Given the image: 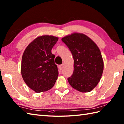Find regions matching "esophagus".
Segmentation results:
<instances>
[{"instance_id":"34e87169","label":"esophagus","mask_w":124,"mask_h":124,"mask_svg":"<svg viewBox=\"0 0 124 124\" xmlns=\"http://www.w3.org/2000/svg\"><path fill=\"white\" fill-rule=\"evenodd\" d=\"M64 67V64H61V65H59V69H60V70H62L63 69Z\"/></svg>"}]
</instances>
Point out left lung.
<instances>
[{
	"label": "left lung",
	"instance_id": "1",
	"mask_svg": "<svg viewBox=\"0 0 124 124\" xmlns=\"http://www.w3.org/2000/svg\"><path fill=\"white\" fill-rule=\"evenodd\" d=\"M74 60V70L68 82L73 88L89 92L95 87L103 71V61L96 44L83 33H73L62 38Z\"/></svg>",
	"mask_w": 124,
	"mask_h": 124
}]
</instances>
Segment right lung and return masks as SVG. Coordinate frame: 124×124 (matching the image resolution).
Returning <instances> with one entry per match:
<instances>
[{
    "mask_svg": "<svg viewBox=\"0 0 124 124\" xmlns=\"http://www.w3.org/2000/svg\"><path fill=\"white\" fill-rule=\"evenodd\" d=\"M58 37L44 35L29 44L23 53L21 74L27 86L37 93L51 89L59 75L51 50Z\"/></svg>",
    "mask_w": 124,
    "mask_h": 124,
    "instance_id": "obj_1",
    "label": "right lung"
}]
</instances>
